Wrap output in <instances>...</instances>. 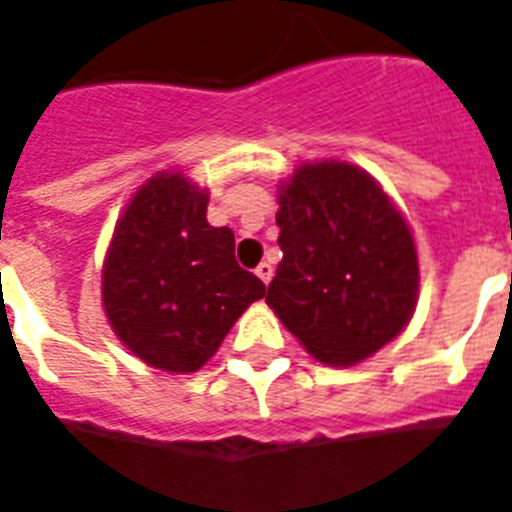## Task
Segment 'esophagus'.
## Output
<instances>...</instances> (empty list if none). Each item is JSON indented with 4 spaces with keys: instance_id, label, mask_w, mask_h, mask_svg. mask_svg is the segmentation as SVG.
Returning a JSON list of instances; mask_svg holds the SVG:
<instances>
[{
    "instance_id": "34e87169",
    "label": "esophagus",
    "mask_w": 512,
    "mask_h": 512,
    "mask_svg": "<svg viewBox=\"0 0 512 512\" xmlns=\"http://www.w3.org/2000/svg\"><path fill=\"white\" fill-rule=\"evenodd\" d=\"M255 273H257V278H260V281L270 283V278H273V265H270V263H260L255 268Z\"/></svg>"
}]
</instances>
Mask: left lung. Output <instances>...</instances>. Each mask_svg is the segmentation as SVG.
<instances>
[{"label":"left lung","mask_w":512,"mask_h":512,"mask_svg":"<svg viewBox=\"0 0 512 512\" xmlns=\"http://www.w3.org/2000/svg\"><path fill=\"white\" fill-rule=\"evenodd\" d=\"M278 205L283 260L265 296L278 320L333 367L393 341L416 309L419 260L380 184L354 163H302Z\"/></svg>","instance_id":"obj_1"}]
</instances>
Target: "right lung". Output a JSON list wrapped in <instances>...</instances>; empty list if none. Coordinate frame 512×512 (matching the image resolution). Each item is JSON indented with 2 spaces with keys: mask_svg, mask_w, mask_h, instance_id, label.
Here are the masks:
<instances>
[{
  "mask_svg": "<svg viewBox=\"0 0 512 512\" xmlns=\"http://www.w3.org/2000/svg\"><path fill=\"white\" fill-rule=\"evenodd\" d=\"M208 192L161 171L135 192L103 260V309L150 367L197 372L265 283L239 268L234 231L210 226Z\"/></svg>",
  "mask_w": 512,
  "mask_h": 512,
  "instance_id": "obj_1",
  "label": "right lung"
}]
</instances>
